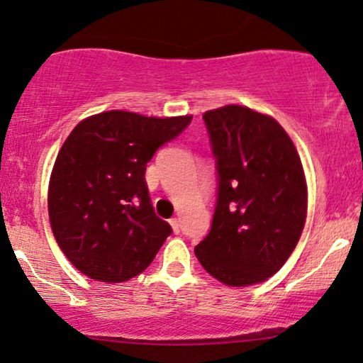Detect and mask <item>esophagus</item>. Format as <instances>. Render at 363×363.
I'll return each mask as SVG.
<instances>
[{
    "label": "esophagus",
    "mask_w": 363,
    "mask_h": 363,
    "mask_svg": "<svg viewBox=\"0 0 363 363\" xmlns=\"http://www.w3.org/2000/svg\"><path fill=\"white\" fill-rule=\"evenodd\" d=\"M169 223L172 226V231H174V233H179V231H181V221H179V218H171Z\"/></svg>",
    "instance_id": "34e87169"
}]
</instances>
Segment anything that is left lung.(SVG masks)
<instances>
[{
	"instance_id": "8db88e82",
	"label": "left lung",
	"mask_w": 363,
	"mask_h": 363,
	"mask_svg": "<svg viewBox=\"0 0 363 363\" xmlns=\"http://www.w3.org/2000/svg\"><path fill=\"white\" fill-rule=\"evenodd\" d=\"M203 121L218 199L196 256L225 285L264 282L290 257L305 226L308 191L298 151L275 118L250 107L207 111Z\"/></svg>"
}]
</instances>
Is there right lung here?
<instances>
[{
    "instance_id": "obj_1",
    "label": "right lung",
    "mask_w": 363,
    "mask_h": 363,
    "mask_svg": "<svg viewBox=\"0 0 363 363\" xmlns=\"http://www.w3.org/2000/svg\"><path fill=\"white\" fill-rule=\"evenodd\" d=\"M191 121L107 111L68 135L48 184V216L58 246L81 274L118 284L150 266L172 230L151 205L147 163Z\"/></svg>"
}]
</instances>
